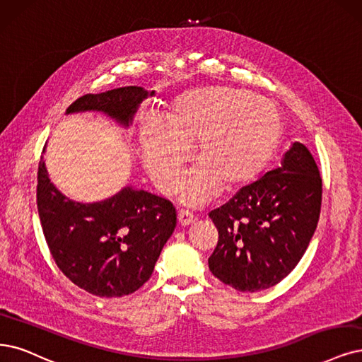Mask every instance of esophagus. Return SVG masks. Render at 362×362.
Listing matches in <instances>:
<instances>
[{"instance_id": "1", "label": "esophagus", "mask_w": 362, "mask_h": 362, "mask_svg": "<svg viewBox=\"0 0 362 362\" xmlns=\"http://www.w3.org/2000/svg\"><path fill=\"white\" fill-rule=\"evenodd\" d=\"M177 221H179V225L186 226V225H191L195 221V218H194L192 213H189L188 210H180L177 213Z\"/></svg>"}]
</instances>
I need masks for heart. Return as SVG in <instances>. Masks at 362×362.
Instances as JSON below:
<instances>
[{
	"mask_svg": "<svg viewBox=\"0 0 362 362\" xmlns=\"http://www.w3.org/2000/svg\"><path fill=\"white\" fill-rule=\"evenodd\" d=\"M282 117L276 105L245 89L204 86L173 100L167 125L147 116L140 127L144 164L165 192L176 189L188 146L199 164L182 185L183 202L203 204L218 192H234L255 180L273 158Z\"/></svg>",
	"mask_w": 362,
	"mask_h": 362,
	"instance_id": "heart-1",
	"label": "heart"
}]
</instances>
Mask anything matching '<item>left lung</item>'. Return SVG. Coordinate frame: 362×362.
Instances as JSON below:
<instances>
[{
	"label": "left lung",
	"mask_w": 362,
	"mask_h": 362,
	"mask_svg": "<svg viewBox=\"0 0 362 362\" xmlns=\"http://www.w3.org/2000/svg\"><path fill=\"white\" fill-rule=\"evenodd\" d=\"M322 180L307 147L298 141L282 165L211 210L219 233L209 269L240 292L277 285L303 258L320 215Z\"/></svg>",
	"instance_id": "1"
}]
</instances>
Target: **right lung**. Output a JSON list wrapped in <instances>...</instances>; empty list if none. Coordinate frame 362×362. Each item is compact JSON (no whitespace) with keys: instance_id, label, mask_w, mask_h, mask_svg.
I'll return each mask as SVG.
<instances>
[{"instance_id":"1","label":"right lung","mask_w":362,"mask_h":362,"mask_svg":"<svg viewBox=\"0 0 362 362\" xmlns=\"http://www.w3.org/2000/svg\"><path fill=\"white\" fill-rule=\"evenodd\" d=\"M153 93L140 86L86 93L66 113L98 110L128 127L140 103ZM37 209L58 269L76 286L104 298L128 296L149 280L177 219L168 199L131 186L104 202L76 203L50 183L43 158Z\"/></svg>"}]
</instances>
